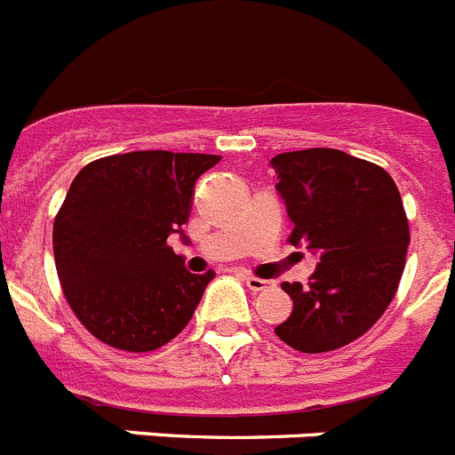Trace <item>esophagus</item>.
Listing matches in <instances>:
<instances>
[{
    "label": "esophagus",
    "instance_id": "obj_1",
    "mask_svg": "<svg viewBox=\"0 0 455 455\" xmlns=\"http://www.w3.org/2000/svg\"><path fill=\"white\" fill-rule=\"evenodd\" d=\"M243 281H246L248 290H253V292H265V290H271V287H274V281L258 278V275H246Z\"/></svg>",
    "mask_w": 455,
    "mask_h": 455
}]
</instances>
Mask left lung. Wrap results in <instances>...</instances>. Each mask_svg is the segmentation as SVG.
Wrapping results in <instances>:
<instances>
[{
    "label": "left lung",
    "instance_id": "obj_1",
    "mask_svg": "<svg viewBox=\"0 0 455 455\" xmlns=\"http://www.w3.org/2000/svg\"><path fill=\"white\" fill-rule=\"evenodd\" d=\"M292 246L320 255L308 285L283 283L294 308L275 336L320 355L352 343L382 317L405 269L410 225L387 170L339 149L271 158Z\"/></svg>",
    "mask_w": 455,
    "mask_h": 455
}]
</instances>
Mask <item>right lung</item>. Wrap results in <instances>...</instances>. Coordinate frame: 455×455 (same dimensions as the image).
Masks as SVG:
<instances>
[{
    "instance_id": "obj_1",
    "label": "right lung",
    "mask_w": 455,
    "mask_h": 455,
    "mask_svg": "<svg viewBox=\"0 0 455 455\" xmlns=\"http://www.w3.org/2000/svg\"><path fill=\"white\" fill-rule=\"evenodd\" d=\"M213 154L131 151L84 165L52 228L64 297L92 336L126 352L163 347L186 327L213 278L168 246L188 220Z\"/></svg>"
}]
</instances>
